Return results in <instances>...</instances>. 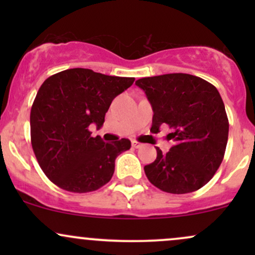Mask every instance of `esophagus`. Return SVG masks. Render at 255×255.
<instances>
[{"instance_id":"34e87169","label":"esophagus","mask_w":255,"mask_h":255,"mask_svg":"<svg viewBox=\"0 0 255 255\" xmlns=\"http://www.w3.org/2000/svg\"><path fill=\"white\" fill-rule=\"evenodd\" d=\"M131 145H133V147H135V148H140L142 146L141 142L136 141V140H133V141H131Z\"/></svg>"}]
</instances>
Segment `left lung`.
Wrapping results in <instances>:
<instances>
[{
	"instance_id": "8db88e82",
	"label": "left lung",
	"mask_w": 255,
	"mask_h": 255,
	"mask_svg": "<svg viewBox=\"0 0 255 255\" xmlns=\"http://www.w3.org/2000/svg\"><path fill=\"white\" fill-rule=\"evenodd\" d=\"M135 85L151 103L152 128L172 129L166 136L174 141L169 152L156 147V160L144 166L148 181L172 194L200 189L218 170L228 142L229 121L218 90L184 73L142 78Z\"/></svg>"
}]
</instances>
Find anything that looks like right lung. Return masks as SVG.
<instances>
[{"label": "right lung", "mask_w": 255, "mask_h": 255, "mask_svg": "<svg viewBox=\"0 0 255 255\" xmlns=\"http://www.w3.org/2000/svg\"><path fill=\"white\" fill-rule=\"evenodd\" d=\"M135 79L72 68L42 84L31 108V144L46 177L74 193L97 191L111 180L115 159L130 148L128 139L104 142L89 129L101 128L113 99Z\"/></svg>", "instance_id": "right-lung-1"}]
</instances>
